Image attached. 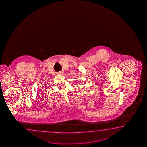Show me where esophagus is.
Masks as SVG:
<instances>
[{"label": "esophagus", "mask_w": 147, "mask_h": 147, "mask_svg": "<svg viewBox=\"0 0 147 147\" xmlns=\"http://www.w3.org/2000/svg\"><path fill=\"white\" fill-rule=\"evenodd\" d=\"M62 74H63L62 72H58L57 73L58 75H62Z\"/></svg>", "instance_id": "34e87169"}]
</instances>
